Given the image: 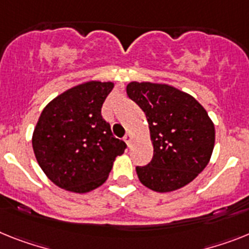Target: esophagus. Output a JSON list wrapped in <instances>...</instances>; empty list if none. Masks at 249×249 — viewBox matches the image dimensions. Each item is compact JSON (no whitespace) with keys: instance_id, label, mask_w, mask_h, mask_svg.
I'll return each instance as SVG.
<instances>
[{"instance_id":"obj_1","label":"esophagus","mask_w":249,"mask_h":249,"mask_svg":"<svg viewBox=\"0 0 249 249\" xmlns=\"http://www.w3.org/2000/svg\"><path fill=\"white\" fill-rule=\"evenodd\" d=\"M124 141L126 142V144H128V147H130V145H131V142H133V137H131L130 133H128V134L125 135V137H124Z\"/></svg>"}]
</instances>
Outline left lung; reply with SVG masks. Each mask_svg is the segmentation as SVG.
<instances>
[{
  "label": "left lung",
  "instance_id": "left-lung-1",
  "mask_svg": "<svg viewBox=\"0 0 249 249\" xmlns=\"http://www.w3.org/2000/svg\"><path fill=\"white\" fill-rule=\"evenodd\" d=\"M126 93L145 114L154 149L150 163L137 167L139 181L156 192L189 185L208 166L214 149V123L205 108L166 83L130 82Z\"/></svg>",
  "mask_w": 249,
  "mask_h": 249
}]
</instances>
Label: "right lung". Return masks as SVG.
<instances>
[{
    "label": "right lung",
    "mask_w": 249,
    "mask_h": 249,
    "mask_svg": "<svg viewBox=\"0 0 249 249\" xmlns=\"http://www.w3.org/2000/svg\"><path fill=\"white\" fill-rule=\"evenodd\" d=\"M112 82L89 81L58 95L41 111L33 149L48 178L60 189L86 194L105 182L126 144L115 138L101 107Z\"/></svg>",
    "instance_id": "right-lung-1"
}]
</instances>
